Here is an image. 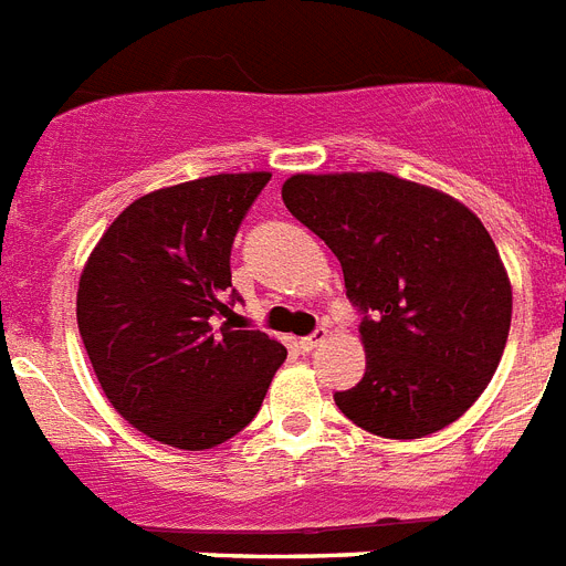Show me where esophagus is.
I'll return each instance as SVG.
<instances>
[{
  "label": "esophagus",
  "instance_id": "34e87169",
  "mask_svg": "<svg viewBox=\"0 0 566 566\" xmlns=\"http://www.w3.org/2000/svg\"><path fill=\"white\" fill-rule=\"evenodd\" d=\"M325 337H328V331H325V328H316L314 334H307V337L298 339V348H302V352H314V348L319 346V343H323Z\"/></svg>",
  "mask_w": 566,
  "mask_h": 566
}]
</instances>
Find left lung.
Listing matches in <instances>:
<instances>
[{
	"label": "left lung",
	"instance_id": "left-lung-1",
	"mask_svg": "<svg viewBox=\"0 0 566 566\" xmlns=\"http://www.w3.org/2000/svg\"><path fill=\"white\" fill-rule=\"evenodd\" d=\"M282 200L328 243L363 314L366 371L334 401L384 439H421L489 387L512 284L474 211L392 174H296Z\"/></svg>",
	"mask_w": 566,
	"mask_h": 566
}]
</instances>
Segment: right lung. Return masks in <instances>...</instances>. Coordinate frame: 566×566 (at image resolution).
<instances>
[{"label":"right lung","mask_w":566,"mask_h":566,"mask_svg":"<svg viewBox=\"0 0 566 566\" xmlns=\"http://www.w3.org/2000/svg\"><path fill=\"white\" fill-rule=\"evenodd\" d=\"M268 182L218 174L139 197L86 261V355L109 403L156 442L206 450L241 433L287 357L264 331L232 325L229 255Z\"/></svg>","instance_id":"1"}]
</instances>
